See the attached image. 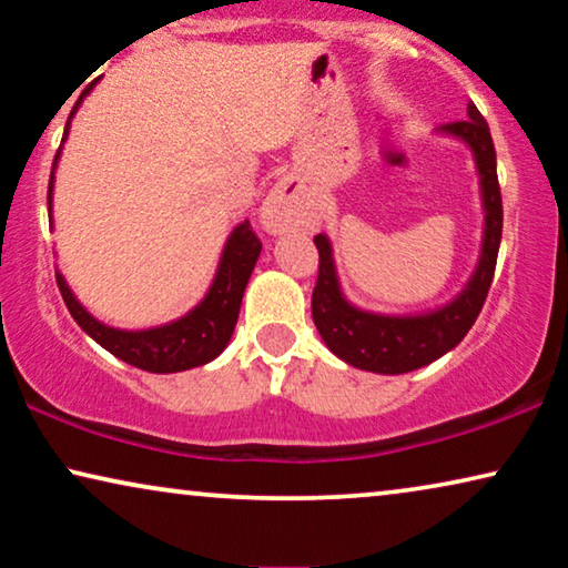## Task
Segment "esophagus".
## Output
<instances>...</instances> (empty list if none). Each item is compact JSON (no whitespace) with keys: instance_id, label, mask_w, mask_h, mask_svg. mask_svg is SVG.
<instances>
[{"instance_id":"obj_1","label":"esophagus","mask_w":568,"mask_h":568,"mask_svg":"<svg viewBox=\"0 0 568 568\" xmlns=\"http://www.w3.org/2000/svg\"><path fill=\"white\" fill-rule=\"evenodd\" d=\"M307 206L305 199H302L300 185L294 178H282L274 189H271L268 199L263 201L261 209V222L271 235H282L286 230L300 227L305 222Z\"/></svg>"}]
</instances>
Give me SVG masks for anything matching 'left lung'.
Instances as JSON below:
<instances>
[{
	"label": "left lung",
	"mask_w": 568,
	"mask_h": 568,
	"mask_svg": "<svg viewBox=\"0 0 568 568\" xmlns=\"http://www.w3.org/2000/svg\"><path fill=\"white\" fill-rule=\"evenodd\" d=\"M439 134L460 139L470 146L478 170L480 204L486 214L478 266L455 300L418 315H383L356 307L341 292L331 240L315 235L321 266H317V284L313 290V321L325 346L356 369L403 375L445 356L473 328L486 302L488 286L494 282L504 214L491 131L478 108L470 103L468 119L445 123Z\"/></svg>",
	"instance_id": "8db88e82"
}]
</instances>
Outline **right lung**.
I'll return each mask as SVG.
<instances>
[{
    "label": "right lung",
    "instance_id": "obj_1",
    "mask_svg": "<svg viewBox=\"0 0 568 568\" xmlns=\"http://www.w3.org/2000/svg\"><path fill=\"white\" fill-rule=\"evenodd\" d=\"M92 90V84L82 92L77 100L72 113H69L64 139L69 134V123L77 108L84 100V95ZM61 158V146L53 158V170ZM53 170L49 181V222L51 220V193H53ZM261 255V240L255 237L251 222L237 224L232 230V235L224 243L220 266H216L214 282L204 294V300L196 307L189 310L178 321H170L165 325H154V328L144 331H121L111 328V325L100 323L98 317H92L88 310L80 305V300L74 297V292L69 290L67 278L57 274V284L61 297L67 302V310L72 313L77 325L88 333L92 341H98L105 352L119 356L131 367H139L144 372H154V375H170V372H183L201 367L216 359L224 348H227L232 331H235L237 315H240V302H243L247 278H251L255 261Z\"/></svg>",
    "mask_w": 568,
    "mask_h": 568
}]
</instances>
